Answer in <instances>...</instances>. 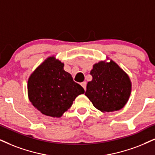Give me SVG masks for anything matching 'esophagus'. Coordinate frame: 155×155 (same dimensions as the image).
Returning a JSON list of instances; mask_svg holds the SVG:
<instances>
[{"label": "esophagus", "mask_w": 155, "mask_h": 155, "mask_svg": "<svg viewBox=\"0 0 155 155\" xmlns=\"http://www.w3.org/2000/svg\"><path fill=\"white\" fill-rule=\"evenodd\" d=\"M81 85L82 86V87L84 88V90H86V87H87V82H86V81L82 82V83L81 84Z\"/></svg>", "instance_id": "esophagus-1"}]
</instances>
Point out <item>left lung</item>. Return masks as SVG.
Instances as JSON below:
<instances>
[{"mask_svg":"<svg viewBox=\"0 0 155 155\" xmlns=\"http://www.w3.org/2000/svg\"><path fill=\"white\" fill-rule=\"evenodd\" d=\"M90 74L92 80L88 82L85 95L94 107L104 113L122 109L132 91L128 74L109 57L94 64Z\"/></svg>","mask_w":155,"mask_h":155,"instance_id":"1","label":"left lung"}]
</instances>
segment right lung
<instances>
[{
	"label": "right lung",
	"mask_w": 155,
	"mask_h": 155,
	"mask_svg": "<svg viewBox=\"0 0 155 155\" xmlns=\"http://www.w3.org/2000/svg\"><path fill=\"white\" fill-rule=\"evenodd\" d=\"M64 64L51 56L31 73L27 89L29 101L46 116L60 118L78 96L84 93L81 85L64 71Z\"/></svg>",
	"instance_id": "obj_1"
}]
</instances>
